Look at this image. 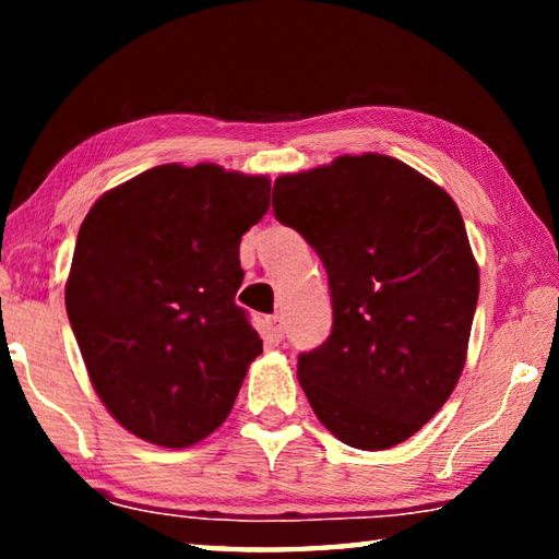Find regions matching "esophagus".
Returning a JSON list of instances; mask_svg holds the SVG:
<instances>
[{
    "label": "esophagus",
    "mask_w": 559,
    "mask_h": 559,
    "mask_svg": "<svg viewBox=\"0 0 559 559\" xmlns=\"http://www.w3.org/2000/svg\"><path fill=\"white\" fill-rule=\"evenodd\" d=\"M263 323H266V333L273 340H283V323H281L278 316H269L266 320H263Z\"/></svg>",
    "instance_id": "1"
}]
</instances>
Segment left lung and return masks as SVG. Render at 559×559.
<instances>
[{
  "instance_id": "1",
  "label": "left lung",
  "mask_w": 559,
  "mask_h": 559,
  "mask_svg": "<svg viewBox=\"0 0 559 559\" xmlns=\"http://www.w3.org/2000/svg\"><path fill=\"white\" fill-rule=\"evenodd\" d=\"M273 214L328 271L333 330L298 355L316 416L353 449L414 437L459 382L478 302L459 206L409 165L367 153L278 177Z\"/></svg>"
}]
</instances>
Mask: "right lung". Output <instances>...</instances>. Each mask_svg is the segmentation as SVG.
I'll return each instance as SVG.
<instances>
[{
	"label": "right lung",
	"mask_w": 559,
	"mask_h": 559,
	"mask_svg": "<svg viewBox=\"0 0 559 559\" xmlns=\"http://www.w3.org/2000/svg\"><path fill=\"white\" fill-rule=\"evenodd\" d=\"M269 200V177L159 165L83 219L66 313L93 390L135 437L185 449L229 416L263 349L234 296L241 236Z\"/></svg>",
	"instance_id": "add662e5"
}]
</instances>
